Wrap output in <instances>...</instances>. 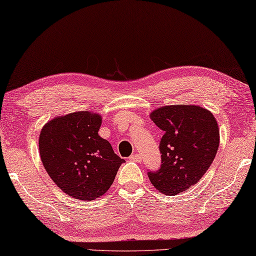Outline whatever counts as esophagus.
Segmentation results:
<instances>
[{"label": "esophagus", "instance_id": "obj_1", "mask_svg": "<svg viewBox=\"0 0 256 256\" xmlns=\"http://www.w3.org/2000/svg\"><path fill=\"white\" fill-rule=\"evenodd\" d=\"M129 160L132 161V162H140L142 158L138 156V154H132V156H129Z\"/></svg>", "mask_w": 256, "mask_h": 256}]
</instances>
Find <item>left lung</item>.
I'll list each match as a JSON object with an SVG mask.
<instances>
[{
  "label": "left lung",
  "mask_w": 256,
  "mask_h": 256,
  "mask_svg": "<svg viewBox=\"0 0 256 256\" xmlns=\"http://www.w3.org/2000/svg\"><path fill=\"white\" fill-rule=\"evenodd\" d=\"M163 132L161 166L148 171L152 185L166 195H177L203 177L220 143L218 122L210 111L198 106H166L150 113Z\"/></svg>",
  "instance_id": "left-lung-1"
}]
</instances>
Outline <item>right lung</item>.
<instances>
[{
    "mask_svg": "<svg viewBox=\"0 0 256 256\" xmlns=\"http://www.w3.org/2000/svg\"><path fill=\"white\" fill-rule=\"evenodd\" d=\"M100 114L80 111L56 116L40 135V156L46 172L71 198L93 200L111 187L124 158L98 135Z\"/></svg>",
    "mask_w": 256,
    "mask_h": 256,
    "instance_id": "1",
    "label": "right lung"
}]
</instances>
